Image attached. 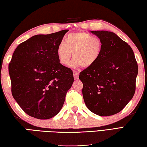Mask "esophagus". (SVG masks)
Listing matches in <instances>:
<instances>
[{
	"instance_id": "esophagus-1",
	"label": "esophagus",
	"mask_w": 147,
	"mask_h": 147,
	"mask_svg": "<svg viewBox=\"0 0 147 147\" xmlns=\"http://www.w3.org/2000/svg\"><path fill=\"white\" fill-rule=\"evenodd\" d=\"M73 75H74V80H78V77H79V72L76 71H73Z\"/></svg>"
}]
</instances>
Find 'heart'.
Masks as SVG:
<instances>
[{
	"instance_id": "b5f03b06",
	"label": "heart",
	"mask_w": 147,
	"mask_h": 147,
	"mask_svg": "<svg viewBox=\"0 0 147 147\" xmlns=\"http://www.w3.org/2000/svg\"><path fill=\"white\" fill-rule=\"evenodd\" d=\"M102 50L103 42L100 38L86 32H76L69 34L65 42L58 44L57 53L58 60L63 65L68 64L73 53L71 67L89 68L99 60Z\"/></svg>"
}]
</instances>
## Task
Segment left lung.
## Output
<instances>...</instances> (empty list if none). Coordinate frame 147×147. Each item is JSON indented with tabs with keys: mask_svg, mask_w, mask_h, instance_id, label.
Returning <instances> with one entry per match:
<instances>
[{
	"mask_svg": "<svg viewBox=\"0 0 147 147\" xmlns=\"http://www.w3.org/2000/svg\"><path fill=\"white\" fill-rule=\"evenodd\" d=\"M90 33L101 40L103 50L99 60L80 73L83 97L92 113L111 116L123 110L134 96L138 63L132 48L115 33Z\"/></svg>",
	"mask_w": 147,
	"mask_h": 147,
	"instance_id": "1",
	"label": "left lung"
}]
</instances>
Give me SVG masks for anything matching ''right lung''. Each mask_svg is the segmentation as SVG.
<instances>
[{
  "instance_id": "add662e5",
  "label": "right lung",
  "mask_w": 147,
  "mask_h": 147,
  "mask_svg": "<svg viewBox=\"0 0 147 147\" xmlns=\"http://www.w3.org/2000/svg\"><path fill=\"white\" fill-rule=\"evenodd\" d=\"M68 29L37 34L20 44L9 63L11 93L29 116L47 119L62 108L74 82L73 71L60 63L57 49Z\"/></svg>"
}]
</instances>
